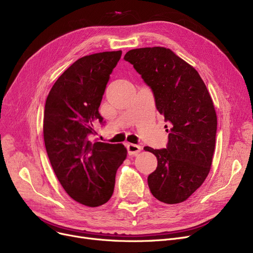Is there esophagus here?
<instances>
[{
  "mask_svg": "<svg viewBox=\"0 0 253 253\" xmlns=\"http://www.w3.org/2000/svg\"><path fill=\"white\" fill-rule=\"evenodd\" d=\"M127 150H128V153H129L130 156H135L140 152L141 147H140V145H137V144H134V143H129L127 145Z\"/></svg>",
  "mask_w": 253,
  "mask_h": 253,
  "instance_id": "obj_1",
  "label": "esophagus"
}]
</instances>
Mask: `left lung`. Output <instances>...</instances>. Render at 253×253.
<instances>
[{"label": "left lung", "instance_id": "left-lung-1", "mask_svg": "<svg viewBox=\"0 0 253 253\" xmlns=\"http://www.w3.org/2000/svg\"><path fill=\"white\" fill-rule=\"evenodd\" d=\"M124 59L152 89L156 108L170 128L166 149L144 148L158 160L148 177L151 193L166 204L183 202L210 171L217 128L213 102L199 73L170 49H133Z\"/></svg>", "mask_w": 253, "mask_h": 253}]
</instances>
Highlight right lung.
Instances as JSON below:
<instances>
[{"mask_svg": "<svg viewBox=\"0 0 253 253\" xmlns=\"http://www.w3.org/2000/svg\"><path fill=\"white\" fill-rule=\"evenodd\" d=\"M122 51L101 52L75 61L51 88L44 111V141L51 166L64 191L89 207L108 202L116 173L127 157L124 144L91 142L110 75Z\"/></svg>", "mask_w": 253, "mask_h": 253, "instance_id": "add662e5", "label": "right lung"}]
</instances>
